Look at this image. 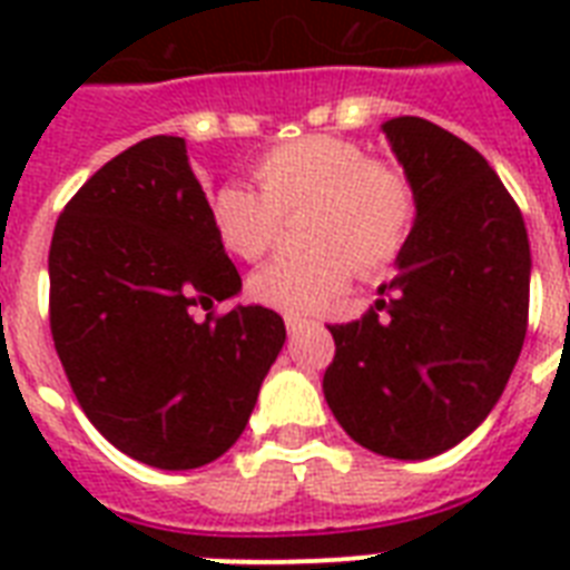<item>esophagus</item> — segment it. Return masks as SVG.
<instances>
[{
    "mask_svg": "<svg viewBox=\"0 0 570 570\" xmlns=\"http://www.w3.org/2000/svg\"><path fill=\"white\" fill-rule=\"evenodd\" d=\"M316 328V322L302 320V316H286V331H289V337H298L304 331Z\"/></svg>",
    "mask_w": 570,
    "mask_h": 570,
    "instance_id": "esophagus-1",
    "label": "esophagus"
}]
</instances>
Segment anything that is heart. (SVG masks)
Instances as JSON below:
<instances>
[{
	"label": "heart",
	"mask_w": 570,
	"mask_h": 570,
	"mask_svg": "<svg viewBox=\"0 0 570 570\" xmlns=\"http://www.w3.org/2000/svg\"><path fill=\"white\" fill-rule=\"evenodd\" d=\"M257 191L224 183L209 200L215 236L233 257L259 259L277 239L281 218L298 213L302 254L268 263L250 277V298L286 316H307L334 302L357 275H379L405 250L416 218L407 174L366 159L357 141L302 136L259 156Z\"/></svg>",
	"instance_id": "b5f03b06"
}]
</instances>
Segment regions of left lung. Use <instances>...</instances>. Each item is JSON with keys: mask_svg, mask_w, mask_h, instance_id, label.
Returning <instances> with one entry per match:
<instances>
[{"mask_svg": "<svg viewBox=\"0 0 570 570\" xmlns=\"http://www.w3.org/2000/svg\"><path fill=\"white\" fill-rule=\"evenodd\" d=\"M414 186L416 218L384 298L331 325L325 402L387 459L441 455L476 429L521 355L530 313L523 215L485 156L432 120L381 124Z\"/></svg>", "mask_w": 570, "mask_h": 570, "instance_id": "left-lung-1", "label": "left lung"}]
</instances>
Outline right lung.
Segmentation results:
<instances>
[{
    "label": "right lung",
    "instance_id": "obj_1",
    "mask_svg": "<svg viewBox=\"0 0 570 570\" xmlns=\"http://www.w3.org/2000/svg\"><path fill=\"white\" fill-rule=\"evenodd\" d=\"M239 289L186 138H145L76 191L49 245V328L111 446L195 470L239 441L286 340L259 304L195 316Z\"/></svg>",
    "mask_w": 570,
    "mask_h": 570
}]
</instances>
